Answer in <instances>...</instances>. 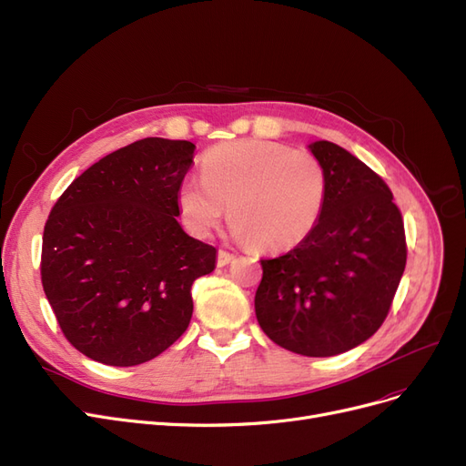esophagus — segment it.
<instances>
[{
	"label": "esophagus",
	"mask_w": 466,
	"mask_h": 466,
	"mask_svg": "<svg viewBox=\"0 0 466 466\" xmlns=\"http://www.w3.org/2000/svg\"><path fill=\"white\" fill-rule=\"evenodd\" d=\"M232 260H234V255L230 251H225V249L218 251V257H217V265L218 267H227V265H230Z\"/></svg>",
	"instance_id": "34e87169"
}]
</instances>
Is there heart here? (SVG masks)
Listing matches in <instances>:
<instances>
[{"label":"heart","instance_id":"1","mask_svg":"<svg viewBox=\"0 0 466 466\" xmlns=\"http://www.w3.org/2000/svg\"><path fill=\"white\" fill-rule=\"evenodd\" d=\"M204 177H188L177 201L188 228L209 236L228 208L232 236L265 251L295 248L318 225L328 173L305 150L244 138L209 148Z\"/></svg>","mask_w":466,"mask_h":466}]
</instances>
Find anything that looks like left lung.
I'll return each mask as SVG.
<instances>
[{"label": "left lung", "mask_w": 466, "mask_h": 466, "mask_svg": "<svg viewBox=\"0 0 466 466\" xmlns=\"http://www.w3.org/2000/svg\"><path fill=\"white\" fill-rule=\"evenodd\" d=\"M309 150L328 173L326 206L297 248L260 260L255 314L281 349L326 358L356 349L380 328L408 249L384 180L329 140Z\"/></svg>", "instance_id": "8db88e82"}]
</instances>
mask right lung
<instances>
[{"instance_id":"obj_1","label":"right lung","mask_w":466,"mask_h":466,"mask_svg":"<svg viewBox=\"0 0 466 466\" xmlns=\"http://www.w3.org/2000/svg\"><path fill=\"white\" fill-rule=\"evenodd\" d=\"M194 150L188 140H137L98 159L51 209L44 291L70 345L95 361L138 366L188 328L192 283L217 265V249L177 218Z\"/></svg>"}]
</instances>
